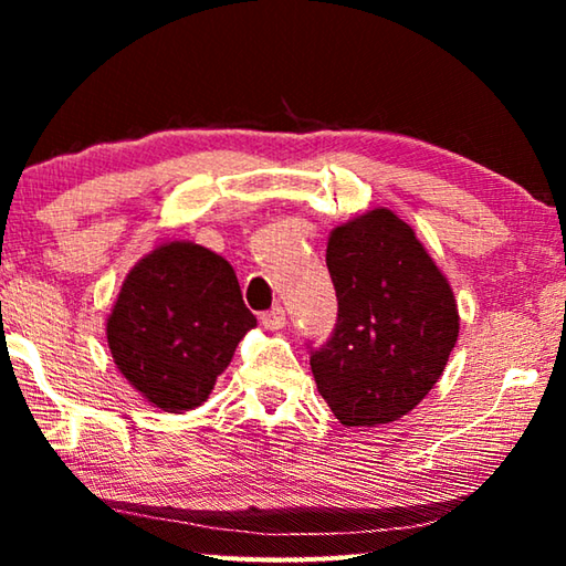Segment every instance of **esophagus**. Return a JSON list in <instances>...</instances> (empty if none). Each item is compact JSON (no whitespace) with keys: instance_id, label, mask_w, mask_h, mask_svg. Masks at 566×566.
Returning <instances> with one entry per match:
<instances>
[{"instance_id":"34e87169","label":"esophagus","mask_w":566,"mask_h":566,"mask_svg":"<svg viewBox=\"0 0 566 566\" xmlns=\"http://www.w3.org/2000/svg\"><path fill=\"white\" fill-rule=\"evenodd\" d=\"M260 319H262V324H264V329H272V332H276V329H284V324H286V314H284L282 306H274V310L264 312Z\"/></svg>"}]
</instances>
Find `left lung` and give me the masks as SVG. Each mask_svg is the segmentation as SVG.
<instances>
[{
    "label": "left lung",
    "instance_id": "left-lung-1",
    "mask_svg": "<svg viewBox=\"0 0 566 566\" xmlns=\"http://www.w3.org/2000/svg\"><path fill=\"white\" fill-rule=\"evenodd\" d=\"M327 266L339 319L312 354L319 395L344 427H377L429 395L459 337L452 286L415 229L387 207L337 224Z\"/></svg>",
    "mask_w": 566,
    "mask_h": 566
}]
</instances>
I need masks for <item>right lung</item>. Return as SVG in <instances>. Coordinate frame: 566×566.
I'll list each match as a JSON object with an SVG mask.
<instances>
[{"mask_svg":"<svg viewBox=\"0 0 566 566\" xmlns=\"http://www.w3.org/2000/svg\"><path fill=\"white\" fill-rule=\"evenodd\" d=\"M256 317L237 274L202 244L161 242L124 276L107 344L124 379L169 415L202 407Z\"/></svg>","mask_w":566,"mask_h":566,"instance_id":"right-lung-1","label":"right lung"}]
</instances>
